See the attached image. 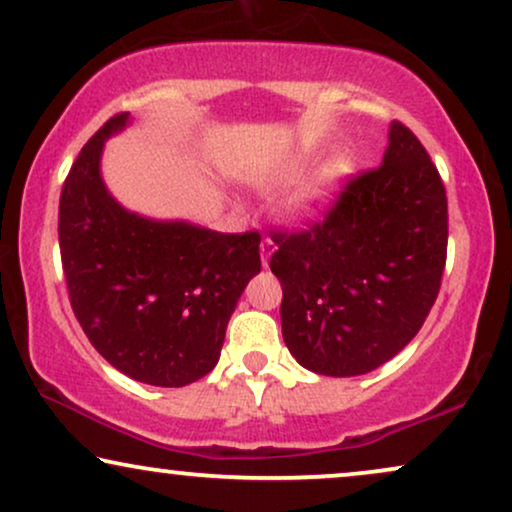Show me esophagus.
Returning a JSON list of instances; mask_svg holds the SVG:
<instances>
[{"label":"esophagus","mask_w":512,"mask_h":512,"mask_svg":"<svg viewBox=\"0 0 512 512\" xmlns=\"http://www.w3.org/2000/svg\"><path fill=\"white\" fill-rule=\"evenodd\" d=\"M274 250H276V243L271 241L269 236H264V238H262V243H260V257H262V264H264V267H267V264H269V257L274 255Z\"/></svg>","instance_id":"esophagus-1"}]
</instances>
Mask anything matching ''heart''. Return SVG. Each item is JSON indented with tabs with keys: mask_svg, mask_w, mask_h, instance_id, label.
Here are the masks:
<instances>
[{
	"mask_svg": "<svg viewBox=\"0 0 512 512\" xmlns=\"http://www.w3.org/2000/svg\"><path fill=\"white\" fill-rule=\"evenodd\" d=\"M349 172H352V163H349L347 158H342V155L340 158L328 160V163L319 170V174H316L304 189H300L293 198H290L288 203L290 215L297 219H309L319 215L323 205L328 203V198L333 196L335 189H338L342 181L347 179Z\"/></svg>",
	"mask_w": 512,
	"mask_h": 512,
	"instance_id": "heart-1",
	"label": "heart"
}]
</instances>
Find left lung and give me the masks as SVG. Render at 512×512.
I'll list each match as a JSON object with an SVG mask.
<instances>
[{
	"label": "left lung",
	"instance_id": "left-lung-1",
	"mask_svg": "<svg viewBox=\"0 0 512 512\" xmlns=\"http://www.w3.org/2000/svg\"><path fill=\"white\" fill-rule=\"evenodd\" d=\"M290 354L333 378L383 366L416 338L437 300L449 210L435 163L399 120L383 165L345 179L319 219L271 229Z\"/></svg>",
	"mask_w": 512,
	"mask_h": 512
}]
</instances>
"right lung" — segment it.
I'll return each mask as SVG.
<instances>
[{"instance_id":"obj_1","label":"right lung","mask_w":512,"mask_h":512,"mask_svg":"<svg viewBox=\"0 0 512 512\" xmlns=\"http://www.w3.org/2000/svg\"><path fill=\"white\" fill-rule=\"evenodd\" d=\"M113 115L84 144L58 205V245L70 307L108 364L158 387H184L219 361L226 323L255 274L260 231L217 234L184 222H151L122 210L101 181Z\"/></svg>"}]
</instances>
